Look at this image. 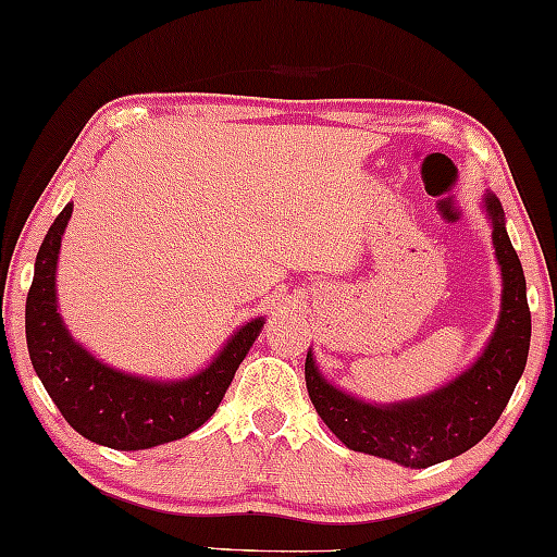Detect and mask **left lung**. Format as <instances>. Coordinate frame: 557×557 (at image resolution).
Returning a JSON list of instances; mask_svg holds the SVG:
<instances>
[{
	"label": "left lung",
	"instance_id": "8db88e82",
	"mask_svg": "<svg viewBox=\"0 0 557 557\" xmlns=\"http://www.w3.org/2000/svg\"><path fill=\"white\" fill-rule=\"evenodd\" d=\"M491 220L494 256L502 269V309L481 356L435 392L394 404L352 396L320 373L309 348L307 392L332 435L350 450L386 458L404 468H428L481 443L502 417L530 352L532 320L519 256L507 235L504 207L496 194H483Z\"/></svg>",
	"mask_w": 557,
	"mask_h": 557
}]
</instances>
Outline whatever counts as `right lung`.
<instances>
[{
  "label": "right lung",
  "mask_w": 557,
  "mask_h": 557,
  "mask_svg": "<svg viewBox=\"0 0 557 557\" xmlns=\"http://www.w3.org/2000/svg\"><path fill=\"white\" fill-rule=\"evenodd\" d=\"M74 212L63 207L35 258L25 305L27 350L50 399L78 435L112 450H148L199 430L220 407L243 358L261 335L265 317L245 322L212 363L176 381L148 379L112 368L74 341L58 314L55 269L61 237Z\"/></svg>",
  "instance_id": "right-lung-1"
}]
</instances>
